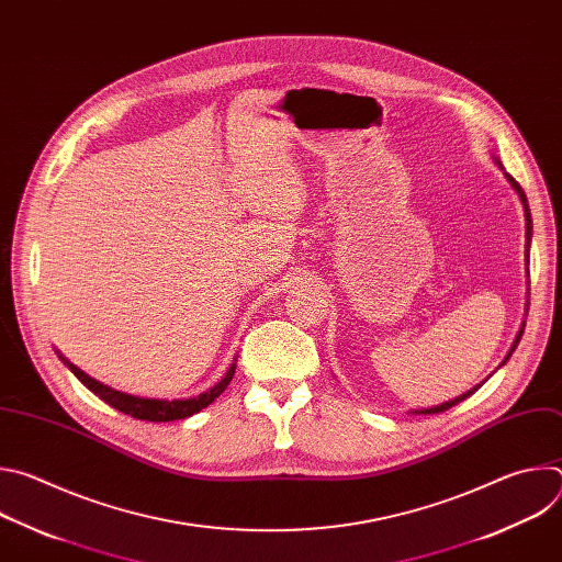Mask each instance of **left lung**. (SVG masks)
Instances as JSON below:
<instances>
[{
	"label": "left lung",
	"mask_w": 562,
	"mask_h": 562,
	"mask_svg": "<svg viewBox=\"0 0 562 562\" xmlns=\"http://www.w3.org/2000/svg\"><path fill=\"white\" fill-rule=\"evenodd\" d=\"M496 165L501 167V162H498V159H496ZM503 169V167H501ZM507 176V173H505ZM507 180L512 182V187L516 189V193L520 195V200H522V204H525V215H527V243H529V237H531V213H529V204H527V198H525V191L520 189V184L512 178V176H507ZM520 336H522V329H520V334H518V338H516V345H518V340H520ZM516 345H514V349H516ZM512 349V351H514ZM507 360H509V356H507ZM477 389V386H475ZM475 389H471V391H467V393H462L460 397H456V400H449V403H445V405H440V407H431V409H420V412H416V414H440V412H447V409H451L453 405H458L460 403V400H464V397H469Z\"/></svg>",
	"instance_id": "obj_1"
}]
</instances>
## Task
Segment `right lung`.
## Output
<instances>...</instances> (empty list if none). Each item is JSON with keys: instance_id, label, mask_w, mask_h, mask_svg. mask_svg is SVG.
Returning <instances> with one entry per match:
<instances>
[{"instance_id": "1", "label": "right lung", "mask_w": 562, "mask_h": 562, "mask_svg": "<svg viewBox=\"0 0 562 562\" xmlns=\"http://www.w3.org/2000/svg\"><path fill=\"white\" fill-rule=\"evenodd\" d=\"M61 358V356H59ZM64 360V358H61ZM66 362V360H64ZM68 369L77 375V380L82 382L87 389H91L95 395H100L106 405H111L113 409L137 418V420H148V423H171V420H182L189 418L198 412H202L204 407H209L213 400L226 389V384L231 382L233 373H235V364L228 369V373L206 393H200L198 397H187V400H150V397H135L122 391H115L98 380H93L91 375H87L85 371H79L75 364L66 362Z\"/></svg>"}]
</instances>
